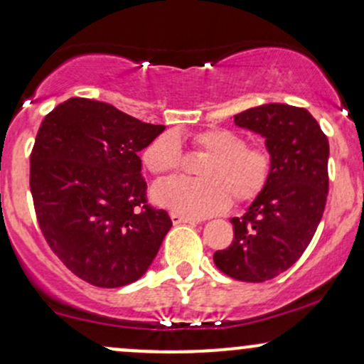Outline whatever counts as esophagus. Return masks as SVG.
Wrapping results in <instances>:
<instances>
[{"instance_id":"1","label":"esophagus","mask_w":364,"mask_h":364,"mask_svg":"<svg viewBox=\"0 0 364 364\" xmlns=\"http://www.w3.org/2000/svg\"><path fill=\"white\" fill-rule=\"evenodd\" d=\"M170 218L173 223H196L194 218H189V216L181 213H170Z\"/></svg>"}]
</instances>
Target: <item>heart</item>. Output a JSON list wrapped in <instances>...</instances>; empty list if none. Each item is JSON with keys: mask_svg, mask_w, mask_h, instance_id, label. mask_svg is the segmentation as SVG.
I'll return each instance as SVG.
<instances>
[{"mask_svg": "<svg viewBox=\"0 0 364 364\" xmlns=\"http://www.w3.org/2000/svg\"><path fill=\"white\" fill-rule=\"evenodd\" d=\"M196 146L210 154L199 175L203 181L171 178L158 183L153 199L186 216L201 218L227 210L232 201H249L261 193L272 170L270 154L261 148H247L240 134L227 129H208L194 137ZM146 168L154 175H168L181 163L177 137L163 134L144 149Z\"/></svg>", "mask_w": 364, "mask_h": 364, "instance_id": "obj_1", "label": "heart"}]
</instances>
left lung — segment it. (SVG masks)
<instances>
[{
  "label": "left lung",
  "instance_id": "left-lung-1",
  "mask_svg": "<svg viewBox=\"0 0 364 364\" xmlns=\"http://www.w3.org/2000/svg\"><path fill=\"white\" fill-rule=\"evenodd\" d=\"M234 122L264 139L272 170L246 213L230 220L234 240L213 261L232 279L264 282L301 258L320 225L328 194V139L308 109L291 105L256 106Z\"/></svg>",
  "mask_w": 364,
  "mask_h": 364
}]
</instances>
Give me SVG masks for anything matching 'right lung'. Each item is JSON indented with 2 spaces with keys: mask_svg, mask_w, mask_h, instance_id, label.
<instances>
[{
  "mask_svg": "<svg viewBox=\"0 0 364 364\" xmlns=\"http://www.w3.org/2000/svg\"><path fill=\"white\" fill-rule=\"evenodd\" d=\"M165 130L115 106L70 97L41 124L31 193L44 239L96 287H124L156 258L171 220L146 204L139 151Z\"/></svg>",
  "mask_w": 364,
  "mask_h": 364,
  "instance_id": "1",
  "label": "right lung"
}]
</instances>
